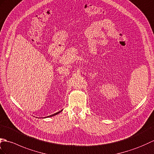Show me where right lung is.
Segmentation results:
<instances>
[{
  "label": "right lung",
  "mask_w": 154,
  "mask_h": 154,
  "mask_svg": "<svg viewBox=\"0 0 154 154\" xmlns=\"http://www.w3.org/2000/svg\"><path fill=\"white\" fill-rule=\"evenodd\" d=\"M63 111V109L61 111H59V112H56V113H54V114H53V115H49V116H48V117H53V116H54V115H57V114H59V112H60L61 111Z\"/></svg>",
  "instance_id": "obj_1"
}]
</instances>
